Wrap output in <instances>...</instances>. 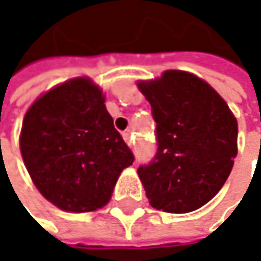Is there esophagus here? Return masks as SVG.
I'll list each match as a JSON object with an SVG mask.
<instances>
[{"label": "esophagus", "instance_id": "34e87169", "mask_svg": "<svg viewBox=\"0 0 261 261\" xmlns=\"http://www.w3.org/2000/svg\"><path fill=\"white\" fill-rule=\"evenodd\" d=\"M122 137H124V140L128 143V145H133L134 142H133V133L131 131H124L122 133Z\"/></svg>", "mask_w": 261, "mask_h": 261}]
</instances>
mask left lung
<instances>
[{"label": "left lung", "mask_w": 261, "mask_h": 261, "mask_svg": "<svg viewBox=\"0 0 261 261\" xmlns=\"http://www.w3.org/2000/svg\"><path fill=\"white\" fill-rule=\"evenodd\" d=\"M151 104L157 149L137 174L151 205L189 213L207 204L227 181L237 154V121L205 81L182 71L139 83Z\"/></svg>", "instance_id": "left-lung-1"}]
</instances>
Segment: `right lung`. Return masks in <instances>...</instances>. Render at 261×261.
Wrapping results in <instances>:
<instances>
[{"instance_id": "add662e5", "label": "right lung", "mask_w": 261, "mask_h": 261, "mask_svg": "<svg viewBox=\"0 0 261 261\" xmlns=\"http://www.w3.org/2000/svg\"><path fill=\"white\" fill-rule=\"evenodd\" d=\"M21 154L39 192L75 213L104 207L119 174L134 162L101 90L87 79L54 87L28 109Z\"/></svg>"}]
</instances>
